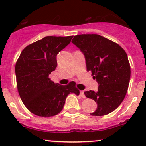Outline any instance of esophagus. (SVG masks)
Wrapping results in <instances>:
<instances>
[{
	"mask_svg": "<svg viewBox=\"0 0 146 146\" xmlns=\"http://www.w3.org/2000/svg\"><path fill=\"white\" fill-rule=\"evenodd\" d=\"M80 95H81V97H82V98H86V97H85L84 91V90H80Z\"/></svg>",
	"mask_w": 146,
	"mask_h": 146,
	"instance_id": "1",
	"label": "esophagus"
}]
</instances>
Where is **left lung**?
I'll return each instance as SVG.
<instances>
[{
    "label": "left lung",
    "mask_w": 146,
    "mask_h": 146,
    "mask_svg": "<svg viewBox=\"0 0 146 146\" xmlns=\"http://www.w3.org/2000/svg\"><path fill=\"white\" fill-rule=\"evenodd\" d=\"M72 42L85 56L87 71L99 84L98 90L84 92L98 104L93 116H104L114 111L126 95L130 65L126 53L118 44L98 34H80Z\"/></svg>",
    "instance_id": "left-lung-1"
}]
</instances>
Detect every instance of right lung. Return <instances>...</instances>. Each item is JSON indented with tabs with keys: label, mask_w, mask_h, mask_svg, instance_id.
Returning <instances> with one entry per match:
<instances>
[{
	"label": "right lung",
	"mask_w": 146,
	"mask_h": 146,
	"mask_svg": "<svg viewBox=\"0 0 146 146\" xmlns=\"http://www.w3.org/2000/svg\"><path fill=\"white\" fill-rule=\"evenodd\" d=\"M73 37H45L27 46L16 62L18 93L26 108L37 116L58 115L69 93L80 94L74 82L60 85L48 78L57 67V55L71 42Z\"/></svg>",
	"instance_id": "1"
}]
</instances>
